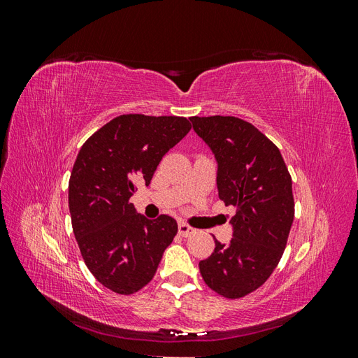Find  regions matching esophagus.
<instances>
[{"instance_id":"esophagus-1","label":"esophagus","mask_w":358,"mask_h":358,"mask_svg":"<svg viewBox=\"0 0 358 358\" xmlns=\"http://www.w3.org/2000/svg\"><path fill=\"white\" fill-rule=\"evenodd\" d=\"M178 231H179V234H180L182 237H188V236H192L194 233H196V230H194L192 227H189V225L185 224V222H179Z\"/></svg>"}]
</instances>
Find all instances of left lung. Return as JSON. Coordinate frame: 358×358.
<instances>
[{
	"instance_id": "left-lung-1",
	"label": "left lung",
	"mask_w": 358,
	"mask_h": 358,
	"mask_svg": "<svg viewBox=\"0 0 358 358\" xmlns=\"http://www.w3.org/2000/svg\"><path fill=\"white\" fill-rule=\"evenodd\" d=\"M191 122L215 155L220 199L237 208L233 239H215L200 273L218 294L239 299L262 287L284 254L294 220L291 176L279 149L249 122L234 116H192Z\"/></svg>"
}]
</instances>
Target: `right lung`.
I'll return each mask as SVG.
<instances>
[{
  "label": "right lung",
  "instance_id": "obj_1",
  "mask_svg": "<svg viewBox=\"0 0 358 358\" xmlns=\"http://www.w3.org/2000/svg\"><path fill=\"white\" fill-rule=\"evenodd\" d=\"M191 129L180 116L121 115L86 140L69 183L73 233L86 267L117 294H133L154 278L178 233L169 215L148 220L129 203L148 187L169 150Z\"/></svg>",
  "mask_w": 358,
  "mask_h": 358
}]
</instances>
